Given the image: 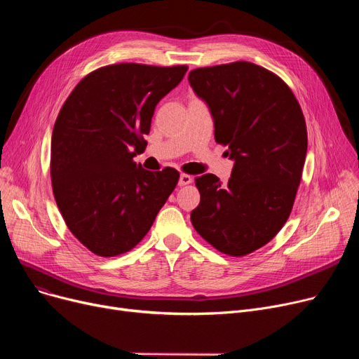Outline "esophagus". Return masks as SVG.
<instances>
[{"label":"esophagus","mask_w":359,"mask_h":359,"mask_svg":"<svg viewBox=\"0 0 359 359\" xmlns=\"http://www.w3.org/2000/svg\"><path fill=\"white\" fill-rule=\"evenodd\" d=\"M189 183H192V176H189V175H180L179 186H186V184H189Z\"/></svg>","instance_id":"34e87169"}]
</instances>
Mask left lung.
Instances as JSON below:
<instances>
[{
    "mask_svg": "<svg viewBox=\"0 0 359 359\" xmlns=\"http://www.w3.org/2000/svg\"><path fill=\"white\" fill-rule=\"evenodd\" d=\"M187 80L234 161L227 183L211 173L196 177L201 202L191 221L217 250L249 255L291 214L307 156L303 111L278 75L252 62L196 68Z\"/></svg>",
    "mask_w": 359,
    "mask_h": 359,
    "instance_id": "8db88e82",
    "label": "left lung"
}]
</instances>
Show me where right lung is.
<instances>
[{
  "label": "right lung",
  "mask_w": 359,
  "mask_h": 359,
  "mask_svg": "<svg viewBox=\"0 0 359 359\" xmlns=\"http://www.w3.org/2000/svg\"><path fill=\"white\" fill-rule=\"evenodd\" d=\"M186 65L116 64L90 72L65 100L50 142L56 205L69 231L97 256L122 255L145 237L179 172L134 161L147 145L157 103Z\"/></svg>",
  "instance_id": "obj_1"
}]
</instances>
